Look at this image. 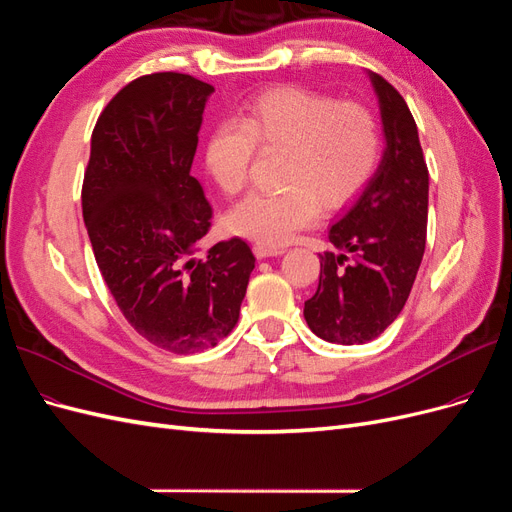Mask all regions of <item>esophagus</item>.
<instances>
[{"mask_svg":"<svg viewBox=\"0 0 512 512\" xmlns=\"http://www.w3.org/2000/svg\"><path fill=\"white\" fill-rule=\"evenodd\" d=\"M253 253L257 259H266V257H276V255H283L285 249L283 246H268V244H255L253 246Z\"/></svg>","mask_w":512,"mask_h":512,"instance_id":"obj_1","label":"esophagus"}]
</instances>
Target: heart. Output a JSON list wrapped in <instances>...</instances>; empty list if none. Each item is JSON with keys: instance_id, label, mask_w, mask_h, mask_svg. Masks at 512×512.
Listing matches in <instances>:
<instances>
[{"instance_id": "1", "label": "heart", "mask_w": 512, "mask_h": 512, "mask_svg": "<svg viewBox=\"0 0 512 512\" xmlns=\"http://www.w3.org/2000/svg\"><path fill=\"white\" fill-rule=\"evenodd\" d=\"M257 144L283 148L278 178L285 187L251 193L227 214V225L280 246L319 219L321 202L336 210L364 191L381 161L383 136L364 104L304 87L270 89L244 106L240 121L219 123L206 138L204 166L223 193L246 187Z\"/></svg>"}]
</instances>
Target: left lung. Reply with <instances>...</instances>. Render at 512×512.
<instances>
[{"label":"left lung","mask_w":512,"mask_h":512,"mask_svg":"<svg viewBox=\"0 0 512 512\" xmlns=\"http://www.w3.org/2000/svg\"><path fill=\"white\" fill-rule=\"evenodd\" d=\"M370 80L385 153L357 202L329 227L340 255H319V287L304 302L308 327L336 344L370 342L398 319L425 253L430 174L417 123L383 76L370 72Z\"/></svg>","instance_id":"left-lung-1"}]
</instances>
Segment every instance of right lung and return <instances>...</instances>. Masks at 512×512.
I'll return each instance as SVG.
<instances>
[{
  "mask_svg": "<svg viewBox=\"0 0 512 512\" xmlns=\"http://www.w3.org/2000/svg\"><path fill=\"white\" fill-rule=\"evenodd\" d=\"M212 91L178 72L131 80L95 123L82 183V217L114 302L142 338L178 355L232 332L255 268L242 238L195 257L212 206L191 163Z\"/></svg>",
  "mask_w": 512,
  "mask_h": 512,
  "instance_id": "add662e5",
  "label": "right lung"
}]
</instances>
